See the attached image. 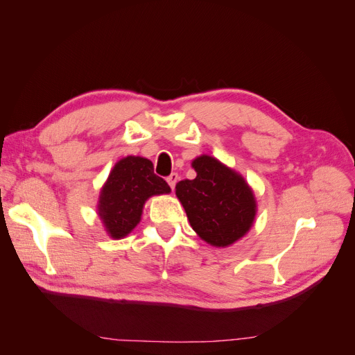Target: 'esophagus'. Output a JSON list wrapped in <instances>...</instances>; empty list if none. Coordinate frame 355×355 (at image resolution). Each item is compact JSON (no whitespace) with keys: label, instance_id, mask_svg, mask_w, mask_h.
<instances>
[{"label":"esophagus","instance_id":"esophagus-1","mask_svg":"<svg viewBox=\"0 0 355 355\" xmlns=\"http://www.w3.org/2000/svg\"><path fill=\"white\" fill-rule=\"evenodd\" d=\"M178 180H179V175H178V173H171V175L167 178V184L170 185L171 189H173V188L176 187V184H178Z\"/></svg>","mask_w":355,"mask_h":355}]
</instances>
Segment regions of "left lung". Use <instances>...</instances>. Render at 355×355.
<instances>
[{"label":"left lung","mask_w":355,"mask_h":355,"mask_svg":"<svg viewBox=\"0 0 355 355\" xmlns=\"http://www.w3.org/2000/svg\"><path fill=\"white\" fill-rule=\"evenodd\" d=\"M196 179L176 184L192 230L214 247H228L249 232L256 216L252 188L237 171L210 155L192 161Z\"/></svg>","instance_id":"8db88e82"}]
</instances>
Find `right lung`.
I'll list each match as a JSON object with an SVG mask.
<instances>
[{
    "instance_id": "obj_1",
    "label": "right lung",
    "mask_w": 355,
    "mask_h": 355,
    "mask_svg": "<svg viewBox=\"0 0 355 355\" xmlns=\"http://www.w3.org/2000/svg\"><path fill=\"white\" fill-rule=\"evenodd\" d=\"M167 182L154 173L148 158L128 155L118 161L101 189L98 214L110 237L118 240L141 222L145 201L168 194Z\"/></svg>"
}]
</instances>
